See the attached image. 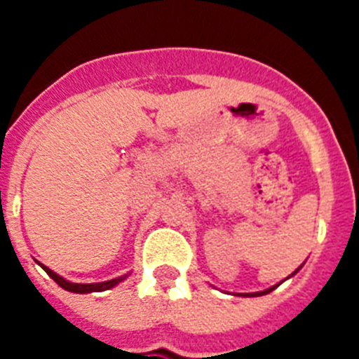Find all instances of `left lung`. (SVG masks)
I'll return each mask as SVG.
<instances>
[{"label":"left lung","mask_w":359,"mask_h":359,"mask_svg":"<svg viewBox=\"0 0 359 359\" xmlns=\"http://www.w3.org/2000/svg\"><path fill=\"white\" fill-rule=\"evenodd\" d=\"M300 268H302V266H300ZM300 268H298V269H300ZM298 269H294L293 273H291L290 277H287V278H291V277H293L294 273H298ZM284 280H286V278H284ZM284 280H282V282H284ZM278 286H280V284H275V286L268 287V290H264V291H257V293H239V297H262V294H268V293H271V291H273L275 287H278Z\"/></svg>","instance_id":"8db88e82"}]
</instances>
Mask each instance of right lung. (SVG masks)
Instances as JSON below:
<instances>
[{
    "label": "right lung",
    "mask_w": 359,
    "mask_h": 359,
    "mask_svg": "<svg viewBox=\"0 0 359 359\" xmlns=\"http://www.w3.org/2000/svg\"><path fill=\"white\" fill-rule=\"evenodd\" d=\"M37 264H39L41 268H43L44 271H46V273H48L50 277H52L53 280H55L57 284L62 287V290L72 291V293H98V291H106V290H111V287H115L116 284H120V282L126 280V278L129 277V273H128V275H122V277L111 278V280L95 282V284H75V282H69V280H66L65 277H61V275H57L53 269L46 268V266L41 264V262H37Z\"/></svg>",
    "instance_id": "right-lung-1"
}]
</instances>
